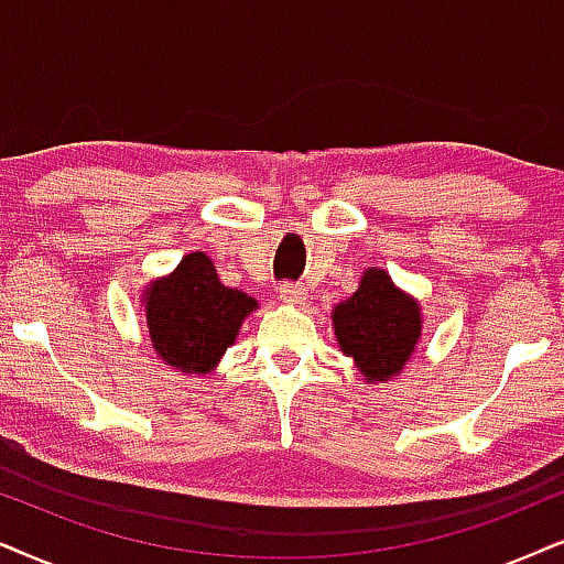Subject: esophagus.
Listing matches in <instances>:
<instances>
[{
	"label": "esophagus",
	"mask_w": 564,
	"mask_h": 564,
	"mask_svg": "<svg viewBox=\"0 0 564 564\" xmlns=\"http://www.w3.org/2000/svg\"><path fill=\"white\" fill-rule=\"evenodd\" d=\"M278 296H281V302H286V304H302L304 289L296 286V283H283V286L278 289Z\"/></svg>",
	"instance_id": "1"
}]
</instances>
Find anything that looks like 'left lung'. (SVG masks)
<instances>
[{"label":"left lung","mask_w":564,"mask_h":564,"mask_svg":"<svg viewBox=\"0 0 564 564\" xmlns=\"http://www.w3.org/2000/svg\"><path fill=\"white\" fill-rule=\"evenodd\" d=\"M337 345L356 360L366 381L400 377L423 329L420 306L410 294L397 289L387 270L369 268L358 291L333 310Z\"/></svg>","instance_id":"left-lung-1"}]
</instances>
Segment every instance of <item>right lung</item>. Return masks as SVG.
<instances>
[{
	"mask_svg": "<svg viewBox=\"0 0 564 564\" xmlns=\"http://www.w3.org/2000/svg\"><path fill=\"white\" fill-rule=\"evenodd\" d=\"M144 304L156 356L183 373H212L258 310L245 291L224 286L206 252L185 254L170 275L149 283Z\"/></svg>",
	"mask_w": 564,
	"mask_h": 564,
	"instance_id": "obj_1",
	"label": "right lung"
}]
</instances>
